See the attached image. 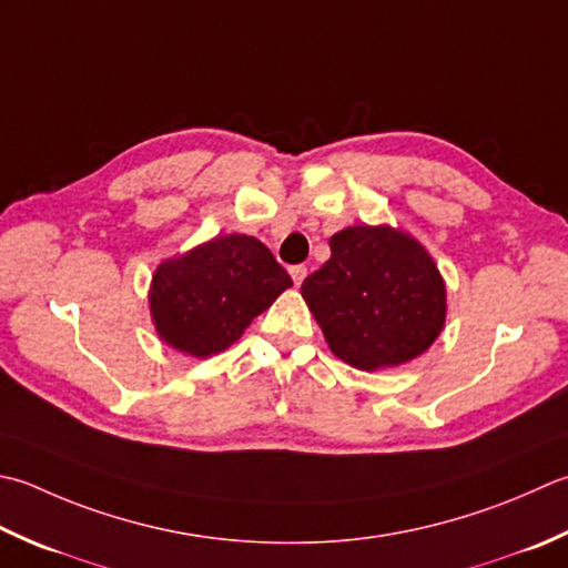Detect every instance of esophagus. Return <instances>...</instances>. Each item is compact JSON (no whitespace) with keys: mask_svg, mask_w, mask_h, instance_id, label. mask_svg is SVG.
Segmentation results:
<instances>
[{"mask_svg":"<svg viewBox=\"0 0 568 568\" xmlns=\"http://www.w3.org/2000/svg\"><path fill=\"white\" fill-rule=\"evenodd\" d=\"M291 275H293V283H295V285H303L305 275H307V268H305V265H293Z\"/></svg>","mask_w":568,"mask_h":568,"instance_id":"1","label":"esophagus"}]
</instances>
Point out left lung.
<instances>
[{
    "label": "left lung",
    "instance_id": "obj_1",
    "mask_svg": "<svg viewBox=\"0 0 568 568\" xmlns=\"http://www.w3.org/2000/svg\"><path fill=\"white\" fill-rule=\"evenodd\" d=\"M329 261L305 277L303 297L335 357L357 369L424 354L446 325V283L420 243L392 226H349Z\"/></svg>",
    "mask_w": 568,
    "mask_h": 568
}]
</instances>
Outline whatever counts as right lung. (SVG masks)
Segmentation results:
<instances>
[{"mask_svg": "<svg viewBox=\"0 0 568 568\" xmlns=\"http://www.w3.org/2000/svg\"><path fill=\"white\" fill-rule=\"evenodd\" d=\"M291 285V275L258 239L229 233L160 263L150 313L170 347L204 359L231 347Z\"/></svg>", "mask_w": 568, "mask_h": 568, "instance_id": "1", "label": "right lung"}]
</instances>
